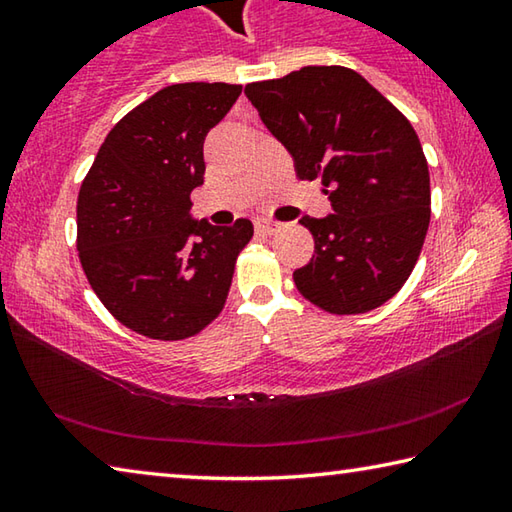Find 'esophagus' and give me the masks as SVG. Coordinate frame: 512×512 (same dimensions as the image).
I'll use <instances>...</instances> for the list:
<instances>
[{"label":"esophagus","mask_w":512,"mask_h":512,"mask_svg":"<svg viewBox=\"0 0 512 512\" xmlns=\"http://www.w3.org/2000/svg\"><path fill=\"white\" fill-rule=\"evenodd\" d=\"M255 230L259 232V235H273V232L277 230V223L271 219H257Z\"/></svg>","instance_id":"esophagus-1"}]
</instances>
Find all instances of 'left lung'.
Returning a JSON list of instances; mask_svg holds the SVG:
<instances>
[{"mask_svg":"<svg viewBox=\"0 0 512 512\" xmlns=\"http://www.w3.org/2000/svg\"><path fill=\"white\" fill-rule=\"evenodd\" d=\"M246 97L287 146L296 176L320 180L334 210L300 221L314 257L293 273L298 291L336 316L381 307L409 280L431 219L429 167L411 121L341 65L248 83Z\"/></svg>","mask_w":512,"mask_h":512,"instance_id":"left-lung-1","label":"left lung"}]
</instances>
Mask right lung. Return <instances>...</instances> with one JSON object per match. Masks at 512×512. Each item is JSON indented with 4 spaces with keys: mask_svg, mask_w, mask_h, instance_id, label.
Instances as JSON below:
<instances>
[{
    "mask_svg": "<svg viewBox=\"0 0 512 512\" xmlns=\"http://www.w3.org/2000/svg\"><path fill=\"white\" fill-rule=\"evenodd\" d=\"M241 94L235 83H176L121 117L85 176L76 248L112 316L155 341H183L221 314L253 223L192 221L203 142ZM192 236H198L196 242Z\"/></svg>",
    "mask_w": 512,
    "mask_h": 512,
    "instance_id": "obj_1",
    "label": "right lung"
}]
</instances>
